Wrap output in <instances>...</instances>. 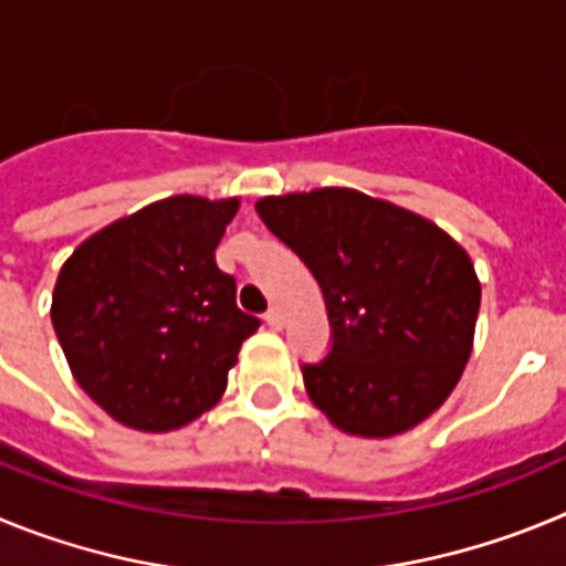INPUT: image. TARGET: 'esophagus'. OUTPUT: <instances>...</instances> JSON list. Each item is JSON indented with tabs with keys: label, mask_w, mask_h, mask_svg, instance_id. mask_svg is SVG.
Listing matches in <instances>:
<instances>
[{
	"label": "esophagus",
	"mask_w": 566,
	"mask_h": 566,
	"mask_svg": "<svg viewBox=\"0 0 566 566\" xmlns=\"http://www.w3.org/2000/svg\"><path fill=\"white\" fill-rule=\"evenodd\" d=\"M266 323L274 328V332H280V328L286 326V317H283V312H280L277 306H274L266 312Z\"/></svg>",
	"instance_id": "obj_1"
}]
</instances>
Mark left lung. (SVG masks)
<instances>
[{
  "label": "left lung",
  "mask_w": 566,
  "mask_h": 566,
  "mask_svg": "<svg viewBox=\"0 0 566 566\" xmlns=\"http://www.w3.org/2000/svg\"><path fill=\"white\" fill-rule=\"evenodd\" d=\"M254 209L326 297L334 339L303 365L308 399L352 437L424 422L473 352L482 283L470 254L422 214L357 189L269 195Z\"/></svg>",
  "instance_id": "8db88e82"
}]
</instances>
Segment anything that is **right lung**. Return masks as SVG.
Wrapping results in <instances>:
<instances>
[{
	"mask_svg": "<svg viewBox=\"0 0 566 566\" xmlns=\"http://www.w3.org/2000/svg\"><path fill=\"white\" fill-rule=\"evenodd\" d=\"M238 198L172 195L90 234L64 260L50 319L76 377L115 422L178 431L223 397L260 319L214 263Z\"/></svg>",
	"mask_w": 566,
	"mask_h": 566,
	"instance_id": "add662e5",
	"label": "right lung"
}]
</instances>
